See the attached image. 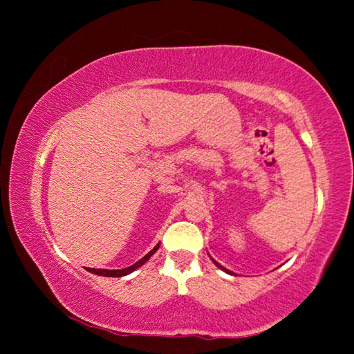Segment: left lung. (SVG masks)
<instances>
[{"label": "left lung", "instance_id": "obj_1", "mask_svg": "<svg viewBox=\"0 0 354 354\" xmlns=\"http://www.w3.org/2000/svg\"><path fill=\"white\" fill-rule=\"evenodd\" d=\"M211 259H212V257H211ZM212 262H214V263H215V266H217V267H218V268H221V270H223V272H225V273H227V274H234V273H232V272H231V270H227V268H225V267H223V266H220V263H218V262H217V261H214V259H212Z\"/></svg>", "mask_w": 354, "mask_h": 354}]
</instances>
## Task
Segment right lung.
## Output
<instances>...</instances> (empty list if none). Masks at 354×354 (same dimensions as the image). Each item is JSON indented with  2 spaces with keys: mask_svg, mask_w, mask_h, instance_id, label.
<instances>
[{
  "mask_svg": "<svg viewBox=\"0 0 354 354\" xmlns=\"http://www.w3.org/2000/svg\"><path fill=\"white\" fill-rule=\"evenodd\" d=\"M159 245H160V243L156 245V247H154L151 251H149V253H148L147 256H143L140 261H137L136 263H133V266H129V267H127V268H122V270H107V268H87V272L98 274V277H107V278H120V277H127V274L133 273L134 270H137V268L142 267L143 263H145V262L149 259V257H151V256L156 253V251H158Z\"/></svg>",
  "mask_w": 354,
  "mask_h": 354,
  "instance_id": "right-lung-1",
  "label": "right lung"
}]
</instances>
